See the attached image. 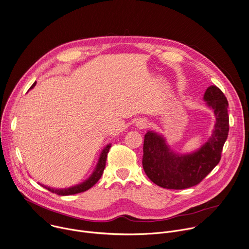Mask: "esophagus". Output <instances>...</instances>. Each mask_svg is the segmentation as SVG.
Here are the masks:
<instances>
[{"label":"esophagus","instance_id":"1","mask_svg":"<svg viewBox=\"0 0 249 249\" xmlns=\"http://www.w3.org/2000/svg\"><path fill=\"white\" fill-rule=\"evenodd\" d=\"M147 126V122L146 121H142V123L140 124L141 128H145Z\"/></svg>","mask_w":249,"mask_h":249}]
</instances>
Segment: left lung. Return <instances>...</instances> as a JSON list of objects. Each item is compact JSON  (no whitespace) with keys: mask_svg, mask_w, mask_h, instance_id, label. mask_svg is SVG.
Masks as SVG:
<instances>
[{"mask_svg":"<svg viewBox=\"0 0 249 249\" xmlns=\"http://www.w3.org/2000/svg\"><path fill=\"white\" fill-rule=\"evenodd\" d=\"M205 100L214 110L216 124L209 142L197 152L178 155L170 150L162 137L147 132L143 141L142 167L156 185L166 189H187L199 184L219 163L229 133L228 101L215 85H211Z\"/></svg>","mask_w":249,"mask_h":249,"instance_id":"obj_1","label":"left lung"}]
</instances>
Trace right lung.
<instances>
[{"mask_svg":"<svg viewBox=\"0 0 249 249\" xmlns=\"http://www.w3.org/2000/svg\"><path fill=\"white\" fill-rule=\"evenodd\" d=\"M36 85V82H34V84L30 87V89H32L34 86ZM110 144L107 145L105 147V149L103 150L102 154H101V157L99 159V163L97 165V168L95 170V172L93 173V175L91 176V178L86 180L85 182L79 184V185H76V186H73L71 188H68V189H62V190H58V189H51L49 187H45L48 191L52 192V193H55L57 195H60V196H67V195H73V194H77V193H81V192H85L86 190L90 189L91 187H93L97 182L98 180L101 178L103 173H104V170H105V167H106V162H107V153L110 149Z\"/></svg>","mask_w":249,"mask_h":249,"instance_id":"obj_1","label":"right lung"}]
</instances>
